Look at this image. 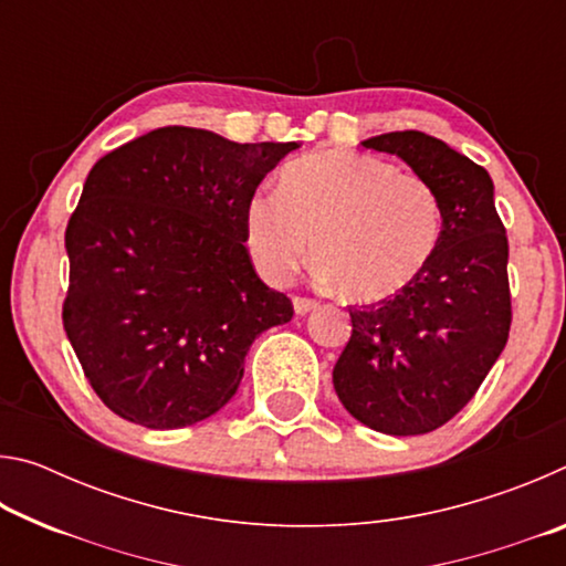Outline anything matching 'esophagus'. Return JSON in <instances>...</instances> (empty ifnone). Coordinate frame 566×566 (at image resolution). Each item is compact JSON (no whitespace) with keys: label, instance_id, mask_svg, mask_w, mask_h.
<instances>
[{"label":"esophagus","instance_id":"obj_1","mask_svg":"<svg viewBox=\"0 0 566 566\" xmlns=\"http://www.w3.org/2000/svg\"><path fill=\"white\" fill-rule=\"evenodd\" d=\"M292 304H294V312L296 314H306V312H312L314 306H317V302L310 300V296H294Z\"/></svg>","mask_w":566,"mask_h":566}]
</instances>
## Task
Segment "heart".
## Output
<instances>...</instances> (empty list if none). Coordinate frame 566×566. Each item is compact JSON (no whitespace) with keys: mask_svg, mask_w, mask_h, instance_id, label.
<instances>
[{"mask_svg":"<svg viewBox=\"0 0 566 566\" xmlns=\"http://www.w3.org/2000/svg\"><path fill=\"white\" fill-rule=\"evenodd\" d=\"M317 274L357 302L405 290L442 237L434 187L359 151H312L290 161L280 191H256L244 209V242L266 282L284 284L306 252Z\"/></svg>","mask_w":566,"mask_h":566,"instance_id":"b5f03b06","label":"heart"}]
</instances>
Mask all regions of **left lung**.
Returning <instances> with one entry per match:
<instances>
[{"instance_id":"8db88e82","label":"left lung","mask_w":566,"mask_h":566,"mask_svg":"<svg viewBox=\"0 0 566 566\" xmlns=\"http://www.w3.org/2000/svg\"><path fill=\"white\" fill-rule=\"evenodd\" d=\"M361 145L405 159L434 187L442 237L405 290L349 306L352 337L332 381L344 409L375 432L427 434L467 407L510 337V244L484 167L415 129Z\"/></svg>"}]
</instances>
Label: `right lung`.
Listing matches in <instances>:
<instances>
[{"label": "right lung", "mask_w": 566, "mask_h": 566, "mask_svg": "<svg viewBox=\"0 0 566 566\" xmlns=\"http://www.w3.org/2000/svg\"><path fill=\"white\" fill-rule=\"evenodd\" d=\"M300 145L161 127L92 167L66 224L64 332L114 415L147 429L222 409L264 329L292 319L244 247V209Z\"/></svg>", "instance_id": "right-lung-1"}]
</instances>
